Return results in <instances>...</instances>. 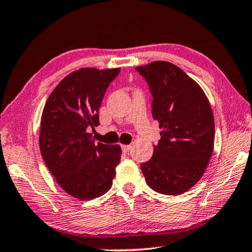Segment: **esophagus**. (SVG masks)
<instances>
[{
  "instance_id": "1",
  "label": "esophagus",
  "mask_w": 252,
  "mask_h": 252,
  "mask_svg": "<svg viewBox=\"0 0 252 252\" xmlns=\"http://www.w3.org/2000/svg\"><path fill=\"white\" fill-rule=\"evenodd\" d=\"M122 150H123V153L128 154L130 150V146H122Z\"/></svg>"
}]
</instances>
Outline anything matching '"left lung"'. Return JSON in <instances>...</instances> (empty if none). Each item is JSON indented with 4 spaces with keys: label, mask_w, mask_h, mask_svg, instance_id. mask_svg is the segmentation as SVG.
Instances as JSON below:
<instances>
[{
    "label": "left lung",
    "mask_w": 252,
    "mask_h": 252,
    "mask_svg": "<svg viewBox=\"0 0 252 252\" xmlns=\"http://www.w3.org/2000/svg\"><path fill=\"white\" fill-rule=\"evenodd\" d=\"M153 95V117L160 140L154 156L141 164L147 184L164 195L187 191L202 178L215 142V119L197 82L164 61L139 66Z\"/></svg>",
    "instance_id": "left-lung-1"
}]
</instances>
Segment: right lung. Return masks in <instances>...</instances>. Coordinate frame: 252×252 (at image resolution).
I'll return each instance as SVG.
<instances>
[{
    "instance_id": "1",
    "label": "right lung",
    "mask_w": 252,
    "mask_h": 252,
    "mask_svg": "<svg viewBox=\"0 0 252 252\" xmlns=\"http://www.w3.org/2000/svg\"><path fill=\"white\" fill-rule=\"evenodd\" d=\"M120 68L84 67L66 75L47 99L41 117L40 150L57 184L81 201L111 188L122 149L96 143L88 129L99 125L98 110Z\"/></svg>"
}]
</instances>
